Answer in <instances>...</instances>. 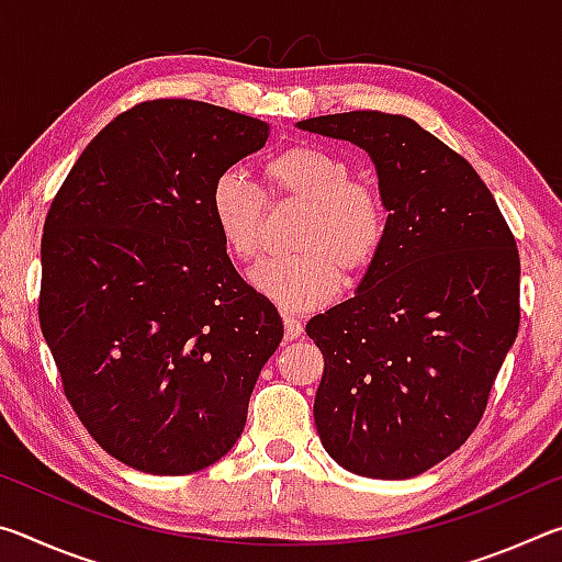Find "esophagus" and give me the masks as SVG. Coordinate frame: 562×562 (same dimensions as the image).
<instances>
[{
    "label": "esophagus",
    "instance_id": "1",
    "mask_svg": "<svg viewBox=\"0 0 562 562\" xmlns=\"http://www.w3.org/2000/svg\"><path fill=\"white\" fill-rule=\"evenodd\" d=\"M284 322V341H294L297 337H302V322L294 315H282Z\"/></svg>",
    "mask_w": 562,
    "mask_h": 562
}]
</instances>
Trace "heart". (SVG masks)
<instances>
[{
  "mask_svg": "<svg viewBox=\"0 0 562 562\" xmlns=\"http://www.w3.org/2000/svg\"><path fill=\"white\" fill-rule=\"evenodd\" d=\"M272 195L310 205L297 237L300 255L272 258L250 272L252 288L282 310H315L341 288V271L364 272L382 250L386 207L374 188L351 180L345 158L327 148L297 144L265 160ZM207 211L225 250L255 260L262 245L265 195L240 170L213 180Z\"/></svg>",
  "mask_w": 562,
  "mask_h": 562,
  "instance_id": "1",
  "label": "heart"
}]
</instances>
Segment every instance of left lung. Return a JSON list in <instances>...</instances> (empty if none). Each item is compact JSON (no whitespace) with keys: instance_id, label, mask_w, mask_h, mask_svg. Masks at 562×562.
<instances>
[{"instance_id":"8db88e82","label":"left lung","mask_w":562,"mask_h":562,"mask_svg":"<svg viewBox=\"0 0 562 562\" xmlns=\"http://www.w3.org/2000/svg\"><path fill=\"white\" fill-rule=\"evenodd\" d=\"M297 128L367 150L389 213L355 297L307 322L325 357L319 441L357 475L414 479L486 412L518 335L516 240L469 160L416 121L351 111Z\"/></svg>"}]
</instances>
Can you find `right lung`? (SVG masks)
<instances>
[{
	"mask_svg": "<svg viewBox=\"0 0 562 562\" xmlns=\"http://www.w3.org/2000/svg\"><path fill=\"white\" fill-rule=\"evenodd\" d=\"M270 123L190 99L146 101L91 140L42 237L40 322L74 412L113 459L203 471L240 439L284 327L235 272L207 195Z\"/></svg>",
	"mask_w": 562,
	"mask_h": 562,
	"instance_id": "1",
	"label": "right lung"
}]
</instances>
